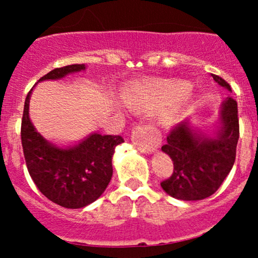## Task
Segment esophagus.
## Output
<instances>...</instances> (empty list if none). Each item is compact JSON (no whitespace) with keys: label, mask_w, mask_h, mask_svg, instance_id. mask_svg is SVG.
I'll use <instances>...</instances> for the list:
<instances>
[{"label":"esophagus","mask_w":258,"mask_h":258,"mask_svg":"<svg viewBox=\"0 0 258 258\" xmlns=\"http://www.w3.org/2000/svg\"><path fill=\"white\" fill-rule=\"evenodd\" d=\"M132 141L137 149L143 153L152 154L158 149L160 144V139L156 137L155 132L149 125L138 126L133 130Z\"/></svg>","instance_id":"esophagus-1"}]
</instances>
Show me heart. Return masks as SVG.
Listing matches in <instances>:
<instances>
[{"instance_id": "heart-1", "label": "heart", "mask_w": 258, "mask_h": 258, "mask_svg": "<svg viewBox=\"0 0 258 258\" xmlns=\"http://www.w3.org/2000/svg\"><path fill=\"white\" fill-rule=\"evenodd\" d=\"M125 104L133 110L156 111L165 109L158 117L162 128H172L184 119L195 102V94L189 84L182 80H159L132 84L123 91Z\"/></svg>"}]
</instances>
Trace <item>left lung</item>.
Returning a JSON list of instances; mask_svg holds the SVG:
<instances>
[{
  "instance_id": "8db88e82",
  "label": "left lung",
  "mask_w": 258,
  "mask_h": 258,
  "mask_svg": "<svg viewBox=\"0 0 258 258\" xmlns=\"http://www.w3.org/2000/svg\"><path fill=\"white\" fill-rule=\"evenodd\" d=\"M211 76L222 87L232 91L220 76ZM220 126L212 136L190 125L185 120L177 125L161 150L173 161V173L162 180L168 195L184 201L203 200L220 188L232 170L239 139L238 104L232 97L222 103Z\"/></svg>"
}]
</instances>
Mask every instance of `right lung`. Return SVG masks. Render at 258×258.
Masks as SVG:
<instances>
[{"instance_id":"obj_1","label":"right lung","mask_w":258,"mask_h":258,"mask_svg":"<svg viewBox=\"0 0 258 258\" xmlns=\"http://www.w3.org/2000/svg\"><path fill=\"white\" fill-rule=\"evenodd\" d=\"M86 69L85 64L57 68L42 76L46 80L63 79ZM31 91L25 98L22 120V144L32 180L47 199L67 209H81L104 193L112 176L115 148L123 143L121 136L91 133L78 144L58 147L36 131L29 116Z\"/></svg>"}]
</instances>
